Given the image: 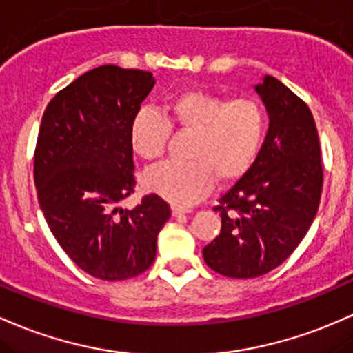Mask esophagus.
Returning <instances> with one entry per match:
<instances>
[{
    "label": "esophagus",
    "instance_id": "esophagus-1",
    "mask_svg": "<svg viewBox=\"0 0 353 353\" xmlns=\"http://www.w3.org/2000/svg\"><path fill=\"white\" fill-rule=\"evenodd\" d=\"M188 209H183V208H177V206H172V216L174 218H183L184 214H188Z\"/></svg>",
    "mask_w": 353,
    "mask_h": 353
}]
</instances>
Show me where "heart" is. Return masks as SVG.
<instances>
[{
	"mask_svg": "<svg viewBox=\"0 0 353 353\" xmlns=\"http://www.w3.org/2000/svg\"><path fill=\"white\" fill-rule=\"evenodd\" d=\"M265 107L254 99H231L188 88L165 103V119L152 108H139L130 120V147L135 156L156 161L164 154L170 129L189 134L185 161H172L147 170L142 183L174 206L188 208L219 184L233 183L256 161L266 135Z\"/></svg>",
	"mask_w": 353,
	"mask_h": 353,
	"instance_id": "heart-1",
	"label": "heart"
}]
</instances>
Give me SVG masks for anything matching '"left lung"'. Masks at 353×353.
I'll return each mask as SVG.
<instances>
[{"label": "left lung", "instance_id": "8db88e82", "mask_svg": "<svg viewBox=\"0 0 353 353\" xmlns=\"http://www.w3.org/2000/svg\"><path fill=\"white\" fill-rule=\"evenodd\" d=\"M254 88L268 110V134L254 164L218 199L221 233L203 250L209 268L228 278H256L280 266L308 233L323 185L307 103L271 75Z\"/></svg>", "mask_w": 353, "mask_h": 353}]
</instances>
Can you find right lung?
<instances>
[{
    "label": "right lung",
    "mask_w": 353,
    "mask_h": 353,
    "mask_svg": "<svg viewBox=\"0 0 353 353\" xmlns=\"http://www.w3.org/2000/svg\"><path fill=\"white\" fill-rule=\"evenodd\" d=\"M154 83L150 72L102 65L58 92L41 117L33 165L38 203L68 258L100 280L144 273L170 218L157 194L134 209L117 208L135 188L130 120Z\"/></svg>",
    "instance_id": "right-lung-1"
}]
</instances>
